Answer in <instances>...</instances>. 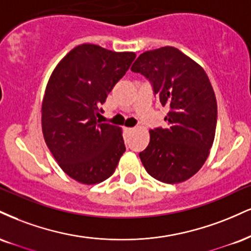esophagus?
<instances>
[{
    "label": "esophagus",
    "instance_id": "1",
    "mask_svg": "<svg viewBox=\"0 0 251 251\" xmlns=\"http://www.w3.org/2000/svg\"><path fill=\"white\" fill-rule=\"evenodd\" d=\"M133 127H125V131L126 132H132V131H133Z\"/></svg>",
    "mask_w": 251,
    "mask_h": 251
}]
</instances>
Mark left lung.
Returning <instances> with one entry per match:
<instances>
[{
    "mask_svg": "<svg viewBox=\"0 0 251 251\" xmlns=\"http://www.w3.org/2000/svg\"><path fill=\"white\" fill-rule=\"evenodd\" d=\"M131 70L152 81L167 128L150 129V144L139 153L145 170L165 183L191 179L203 166L215 138L217 104L206 71L182 51L162 47L145 51Z\"/></svg>",
    "mask_w": 251,
    "mask_h": 251,
    "instance_id": "8db88e82",
    "label": "left lung"
}]
</instances>
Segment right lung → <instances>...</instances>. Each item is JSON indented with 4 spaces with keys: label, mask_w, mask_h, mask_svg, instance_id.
Masks as SVG:
<instances>
[{
    "label": "right lung",
    "mask_w": 251,
    "mask_h": 251,
    "mask_svg": "<svg viewBox=\"0 0 251 251\" xmlns=\"http://www.w3.org/2000/svg\"><path fill=\"white\" fill-rule=\"evenodd\" d=\"M134 58L131 51L80 44L51 74L42 101V132L59 167L78 182L108 179L125 152L123 129L97 117Z\"/></svg>",
    "instance_id": "add662e5"
}]
</instances>
